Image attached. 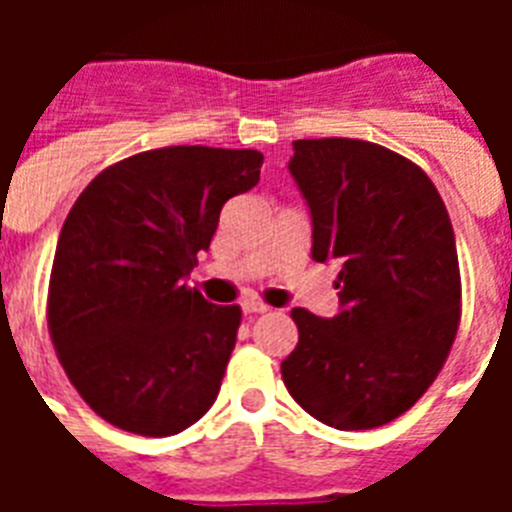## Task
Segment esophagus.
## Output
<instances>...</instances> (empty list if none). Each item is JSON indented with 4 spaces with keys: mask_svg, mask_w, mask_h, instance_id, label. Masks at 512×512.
I'll return each instance as SVG.
<instances>
[{
    "mask_svg": "<svg viewBox=\"0 0 512 512\" xmlns=\"http://www.w3.org/2000/svg\"><path fill=\"white\" fill-rule=\"evenodd\" d=\"M241 308H244V313H249V316H257V313H268L271 308L265 303H260V300H244L241 303Z\"/></svg>",
    "mask_w": 512,
    "mask_h": 512,
    "instance_id": "obj_1",
    "label": "esophagus"
}]
</instances>
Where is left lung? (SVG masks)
Listing matches in <instances>:
<instances>
[{"instance_id":"left-lung-1","label":"left lung","mask_w":512,"mask_h":512,"mask_svg":"<svg viewBox=\"0 0 512 512\" xmlns=\"http://www.w3.org/2000/svg\"><path fill=\"white\" fill-rule=\"evenodd\" d=\"M289 172L311 207L313 260L340 263V313L292 311L300 340L281 377L329 428H380L420 401L457 337L452 220L417 164L369 140H295Z\"/></svg>"}]
</instances>
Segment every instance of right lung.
I'll list each match as a JSON object with an SVG mask.
<instances>
[{
	"label": "right lung",
	"instance_id": "right-lung-1",
	"mask_svg": "<svg viewBox=\"0 0 512 512\" xmlns=\"http://www.w3.org/2000/svg\"><path fill=\"white\" fill-rule=\"evenodd\" d=\"M260 167L252 148H154L106 167L68 212L47 327L76 393L116 428L175 436L215 404L241 308L185 276Z\"/></svg>",
	"mask_w": 512,
	"mask_h": 512
}]
</instances>
